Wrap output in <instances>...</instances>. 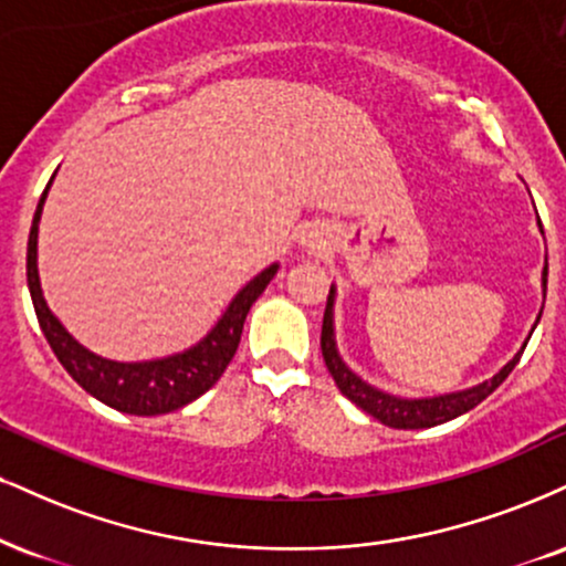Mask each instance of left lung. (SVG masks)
Instances as JSON below:
<instances>
[{"instance_id": "obj_1", "label": "left lung", "mask_w": 566, "mask_h": 566, "mask_svg": "<svg viewBox=\"0 0 566 566\" xmlns=\"http://www.w3.org/2000/svg\"><path fill=\"white\" fill-rule=\"evenodd\" d=\"M537 227H541V218H537ZM546 284H548V258H546V265H543V297H546ZM335 297H337V290L335 284H332L329 297H326L324 326H322V356H324L326 369H329L332 379H335V385L339 387V392H343L345 398L353 400V403H356L360 411L369 413V417L382 421L385 427H392V430H424V427H438L455 417H461V413L472 411L474 406H480L482 400H485L488 395L493 392L495 387L509 377V374H512L514 366L520 364L522 353L527 348V339L533 337L535 326L543 316V308H541L533 329H530L527 339H524L522 350L516 353V356L509 360L499 374H493V377L485 379V382L467 387V390L432 395V398H400V395L385 392L379 390V387L366 382V379H360L358 374L345 364L343 356H339L337 339H335Z\"/></svg>"}]
</instances>
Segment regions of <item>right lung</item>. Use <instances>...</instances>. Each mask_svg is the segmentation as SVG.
Here are the masks:
<instances>
[{
    "label": "right lung",
    "mask_w": 566,
    "mask_h": 566,
    "mask_svg": "<svg viewBox=\"0 0 566 566\" xmlns=\"http://www.w3.org/2000/svg\"><path fill=\"white\" fill-rule=\"evenodd\" d=\"M57 174V171H54ZM52 174V179H54ZM52 179L46 184L42 200H39L36 213H33L31 234H29V255H25V274H29V290L33 311H36L39 326H42L46 343L54 350L65 371L84 387L88 395L102 400L115 411L134 413V417H158V413L176 411V408L192 403L202 392H208L229 360L234 358L237 345H240L244 318L263 290L269 287L271 279L276 276L279 263H271L261 274L250 279L244 287L231 297L227 311L221 313L213 329L208 332L192 348L174 353L166 358L153 360H111L97 353L86 350L71 332L60 324V318L50 311L44 301L42 282H39L36 265V244H39V221L46 192H50Z\"/></svg>",
    "instance_id": "obj_1"
}]
</instances>
